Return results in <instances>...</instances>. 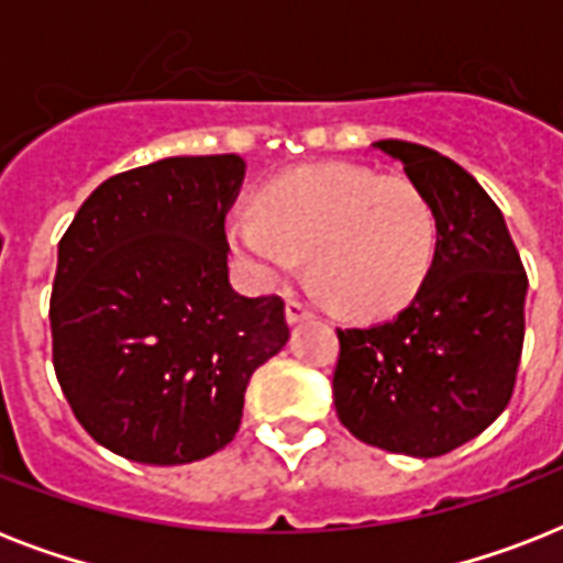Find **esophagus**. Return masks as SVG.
Instances as JSON below:
<instances>
[{"mask_svg": "<svg viewBox=\"0 0 563 563\" xmlns=\"http://www.w3.org/2000/svg\"><path fill=\"white\" fill-rule=\"evenodd\" d=\"M312 316H316V312H312V307H307L303 300H298V298L286 300V318H289V324L307 321V318H312Z\"/></svg>", "mask_w": 563, "mask_h": 563, "instance_id": "1", "label": "esophagus"}]
</instances>
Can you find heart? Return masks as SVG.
<instances>
[{"instance_id":"b5f03b06","label":"heart","mask_w":563,"mask_h":563,"mask_svg":"<svg viewBox=\"0 0 563 563\" xmlns=\"http://www.w3.org/2000/svg\"><path fill=\"white\" fill-rule=\"evenodd\" d=\"M228 230L265 277L289 274L309 253L312 286L353 318L394 316L418 298L441 236L435 203L418 184L344 163L272 180L260 212H236Z\"/></svg>"}]
</instances>
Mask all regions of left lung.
Wrapping results in <instances>:
<instances>
[{"instance_id": "1", "label": "left lung", "mask_w": 563, "mask_h": 563, "mask_svg": "<svg viewBox=\"0 0 563 563\" xmlns=\"http://www.w3.org/2000/svg\"><path fill=\"white\" fill-rule=\"evenodd\" d=\"M376 148L435 203L441 236L423 289L397 318L335 330V415L365 444L435 459L511 400L529 277L499 207L459 163L402 140Z\"/></svg>"}]
</instances>
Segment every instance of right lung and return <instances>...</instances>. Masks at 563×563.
Instances as JSON below:
<instances>
[{
	"mask_svg": "<svg viewBox=\"0 0 563 563\" xmlns=\"http://www.w3.org/2000/svg\"><path fill=\"white\" fill-rule=\"evenodd\" d=\"M239 154L166 157L101 184L57 245L52 365L90 438L140 464L233 441L247 379L289 342L277 295L228 280Z\"/></svg>",
	"mask_w": 563,
	"mask_h": 563,
	"instance_id": "1",
	"label": "right lung"
}]
</instances>
